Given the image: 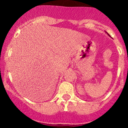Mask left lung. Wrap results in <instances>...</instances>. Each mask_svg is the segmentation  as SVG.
<instances>
[{
  "instance_id": "1",
  "label": "left lung",
  "mask_w": 128,
  "mask_h": 128,
  "mask_svg": "<svg viewBox=\"0 0 128 128\" xmlns=\"http://www.w3.org/2000/svg\"><path fill=\"white\" fill-rule=\"evenodd\" d=\"M108 35H109V34H108ZM109 36H110V35H109Z\"/></svg>"
}]
</instances>
